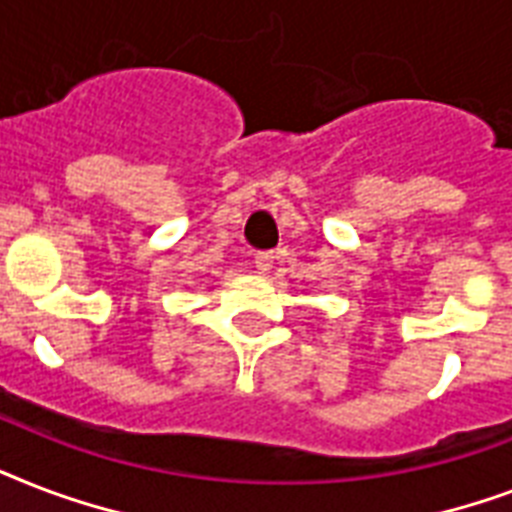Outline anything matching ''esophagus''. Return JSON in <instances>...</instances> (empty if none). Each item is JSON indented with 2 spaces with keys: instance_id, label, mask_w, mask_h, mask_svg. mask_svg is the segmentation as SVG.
I'll return each instance as SVG.
<instances>
[{
  "instance_id": "obj_1",
  "label": "esophagus",
  "mask_w": 512,
  "mask_h": 512,
  "mask_svg": "<svg viewBox=\"0 0 512 512\" xmlns=\"http://www.w3.org/2000/svg\"><path fill=\"white\" fill-rule=\"evenodd\" d=\"M255 268L257 273H268L273 268V255L271 252H257L255 255Z\"/></svg>"
}]
</instances>
